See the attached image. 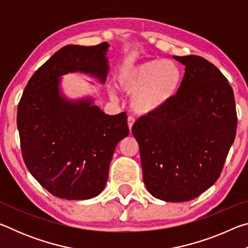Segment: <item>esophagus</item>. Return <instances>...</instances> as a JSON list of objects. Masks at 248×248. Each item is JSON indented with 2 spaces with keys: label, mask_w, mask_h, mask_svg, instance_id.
<instances>
[{
  "label": "esophagus",
  "mask_w": 248,
  "mask_h": 248,
  "mask_svg": "<svg viewBox=\"0 0 248 248\" xmlns=\"http://www.w3.org/2000/svg\"><path fill=\"white\" fill-rule=\"evenodd\" d=\"M133 124H134V119L132 118V117H128V127H129L130 132H131V129H132Z\"/></svg>",
  "instance_id": "34e87169"
}]
</instances>
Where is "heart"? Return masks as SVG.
<instances>
[{
	"label": "heart",
	"mask_w": 248,
	"mask_h": 248,
	"mask_svg": "<svg viewBox=\"0 0 248 248\" xmlns=\"http://www.w3.org/2000/svg\"><path fill=\"white\" fill-rule=\"evenodd\" d=\"M183 73L176 62L153 59L123 66L117 74V87L132 95L131 107L139 115L161 110L177 93ZM114 96L112 92H109Z\"/></svg>",
	"instance_id": "heart-1"
}]
</instances>
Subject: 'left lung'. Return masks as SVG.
Returning <instances> with one entry per match:
<instances>
[{"label":"left lung","mask_w":248,"mask_h":248,"mask_svg":"<svg viewBox=\"0 0 248 248\" xmlns=\"http://www.w3.org/2000/svg\"><path fill=\"white\" fill-rule=\"evenodd\" d=\"M185 65L173 98L136 121L146 189L157 199H195L217 182L236 134L232 87L221 71L198 56H173Z\"/></svg>","instance_id":"1"}]
</instances>
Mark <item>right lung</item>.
<instances>
[{"mask_svg":"<svg viewBox=\"0 0 248 248\" xmlns=\"http://www.w3.org/2000/svg\"><path fill=\"white\" fill-rule=\"evenodd\" d=\"M109 45H69L40 66L25 87L17 129L25 164L50 194L66 200L98 196L117 144L129 134L127 115H107L91 96L70 99L63 75L84 73L106 82ZM92 84V83H91Z\"/></svg>","mask_w":248,"mask_h":248,"instance_id":"obj_1","label":"right lung"}]
</instances>
